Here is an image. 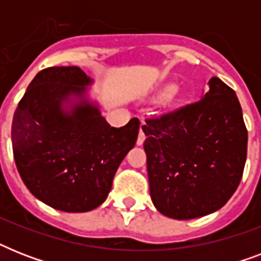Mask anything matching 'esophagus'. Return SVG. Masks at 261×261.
I'll use <instances>...</instances> for the list:
<instances>
[{"instance_id": "obj_1", "label": "esophagus", "mask_w": 261, "mask_h": 261, "mask_svg": "<svg viewBox=\"0 0 261 261\" xmlns=\"http://www.w3.org/2000/svg\"><path fill=\"white\" fill-rule=\"evenodd\" d=\"M145 139H146V135H145V133H143L142 130L139 131V135H138V139H137V145H142L143 142H145Z\"/></svg>"}]
</instances>
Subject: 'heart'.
Masks as SVG:
<instances>
[{
	"label": "heart",
	"instance_id": "heart-1",
	"mask_svg": "<svg viewBox=\"0 0 261 261\" xmlns=\"http://www.w3.org/2000/svg\"><path fill=\"white\" fill-rule=\"evenodd\" d=\"M174 94H176V90H172V92H171V96H174Z\"/></svg>",
	"mask_w": 261,
	"mask_h": 261
}]
</instances>
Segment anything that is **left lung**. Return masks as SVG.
Listing matches in <instances>:
<instances>
[{"label": "left lung", "mask_w": 261, "mask_h": 261, "mask_svg": "<svg viewBox=\"0 0 261 261\" xmlns=\"http://www.w3.org/2000/svg\"><path fill=\"white\" fill-rule=\"evenodd\" d=\"M142 130L153 204L173 219L225 206L243 177L248 131L234 90L217 77L203 98L146 119Z\"/></svg>", "instance_id": "8db88e82"}]
</instances>
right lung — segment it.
Listing matches in <instances>:
<instances>
[{
  "mask_svg": "<svg viewBox=\"0 0 261 261\" xmlns=\"http://www.w3.org/2000/svg\"><path fill=\"white\" fill-rule=\"evenodd\" d=\"M92 79L77 66L39 71L18 102L12 147L21 180L55 210L87 213L110 194L119 165L134 147L139 120L111 127L87 97Z\"/></svg>",
  "mask_w": 261,
  "mask_h": 261,
  "instance_id": "add662e5",
  "label": "right lung"
}]
</instances>
